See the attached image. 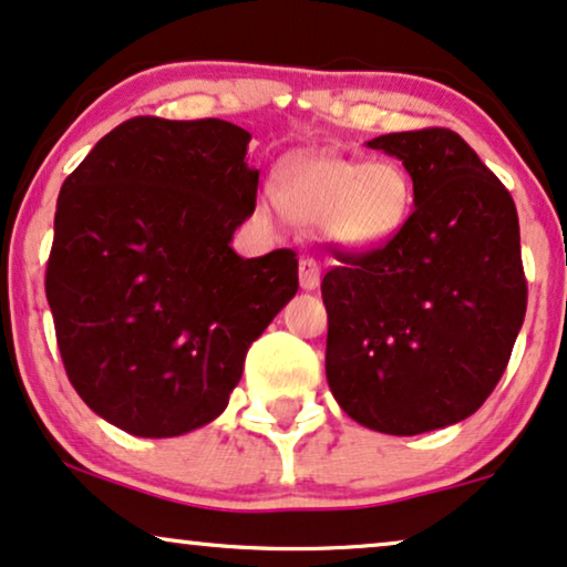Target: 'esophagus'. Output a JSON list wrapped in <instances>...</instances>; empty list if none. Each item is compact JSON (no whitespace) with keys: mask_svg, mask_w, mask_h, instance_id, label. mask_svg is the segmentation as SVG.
Listing matches in <instances>:
<instances>
[{"mask_svg":"<svg viewBox=\"0 0 567 567\" xmlns=\"http://www.w3.org/2000/svg\"><path fill=\"white\" fill-rule=\"evenodd\" d=\"M298 277H300V288L303 290H316L321 282V267L319 261L311 259V256H303L298 264Z\"/></svg>","mask_w":567,"mask_h":567,"instance_id":"obj_1","label":"esophagus"}]
</instances>
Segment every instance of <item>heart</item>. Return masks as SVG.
I'll return each mask as SVG.
<instances>
[{
  "label": "heart",
  "instance_id": "1",
  "mask_svg": "<svg viewBox=\"0 0 567 567\" xmlns=\"http://www.w3.org/2000/svg\"><path fill=\"white\" fill-rule=\"evenodd\" d=\"M277 199L298 223L323 228L337 246L368 254L389 246L410 223L414 186L410 173L391 161L365 163L311 150L282 165ZM267 209L261 205V213Z\"/></svg>",
  "mask_w": 567,
  "mask_h": 567
}]
</instances>
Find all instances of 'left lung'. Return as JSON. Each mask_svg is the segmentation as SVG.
Masks as SVG:
<instances>
[{"instance_id": "8db88e82", "label": "left lung", "mask_w": 567, "mask_h": 567, "mask_svg": "<svg viewBox=\"0 0 567 567\" xmlns=\"http://www.w3.org/2000/svg\"><path fill=\"white\" fill-rule=\"evenodd\" d=\"M365 145L402 161L414 213L389 246L339 254L323 277L327 381L360 425L420 435L477 412L508 365L526 313L518 215L456 132Z\"/></svg>"}]
</instances>
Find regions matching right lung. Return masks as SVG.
<instances>
[{
  "mask_svg": "<svg viewBox=\"0 0 567 567\" xmlns=\"http://www.w3.org/2000/svg\"><path fill=\"white\" fill-rule=\"evenodd\" d=\"M251 134L223 118L118 124L64 181L47 298L66 375L97 417L173 437L220 417L254 339L298 292V259H244Z\"/></svg>",
  "mask_w": 567,
  "mask_h": 567,
  "instance_id": "right-lung-1",
  "label": "right lung"
}]
</instances>
